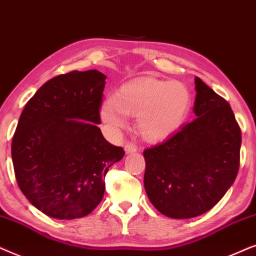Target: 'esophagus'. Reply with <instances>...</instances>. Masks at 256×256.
Returning a JSON list of instances; mask_svg holds the SVG:
<instances>
[{
  "label": "esophagus",
  "instance_id": "34e87169",
  "mask_svg": "<svg viewBox=\"0 0 256 256\" xmlns=\"http://www.w3.org/2000/svg\"><path fill=\"white\" fill-rule=\"evenodd\" d=\"M124 150H125L126 154H128V153H134V152H137L138 148H137V146H134V145H132V144H126Z\"/></svg>",
  "mask_w": 256,
  "mask_h": 256
}]
</instances>
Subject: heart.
<instances>
[{
	"instance_id": "heart-1",
	"label": "heart",
	"mask_w": 256,
	"mask_h": 256,
	"mask_svg": "<svg viewBox=\"0 0 256 256\" xmlns=\"http://www.w3.org/2000/svg\"><path fill=\"white\" fill-rule=\"evenodd\" d=\"M192 96L185 84L146 76L122 84L103 103L100 118L112 134L128 125L126 116L136 117V128L148 142L168 138L185 122Z\"/></svg>"
}]
</instances>
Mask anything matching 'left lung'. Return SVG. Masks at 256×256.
<instances>
[{"label":"left lung","mask_w":256,"mask_h":256,"mask_svg":"<svg viewBox=\"0 0 256 256\" xmlns=\"http://www.w3.org/2000/svg\"><path fill=\"white\" fill-rule=\"evenodd\" d=\"M194 84L196 118L144 151L146 194L172 219H190L210 210L239 171L241 131L230 104L199 77Z\"/></svg>","instance_id":"8db88e82"}]
</instances>
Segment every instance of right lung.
Returning a JSON list of instances; mask_svg holds the SVG:
<instances>
[{
	"mask_svg": "<svg viewBox=\"0 0 256 256\" xmlns=\"http://www.w3.org/2000/svg\"><path fill=\"white\" fill-rule=\"evenodd\" d=\"M106 76L71 71L40 86L14 134V171L26 199L58 220L80 219L100 205L108 168L124 156L102 134L100 108Z\"/></svg>",
	"mask_w": 256,
	"mask_h": 256,
	"instance_id": "obj_1",
	"label": "right lung"
}]
</instances>
